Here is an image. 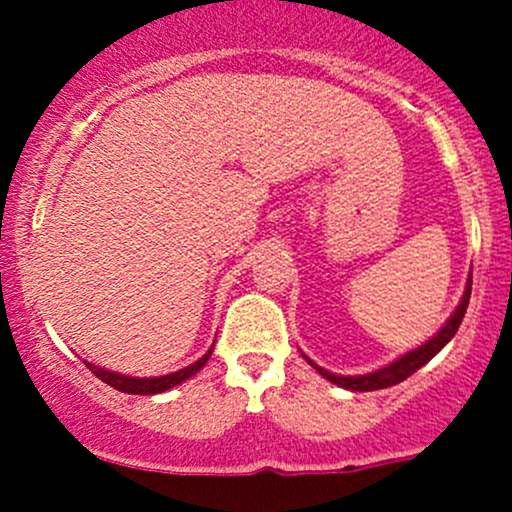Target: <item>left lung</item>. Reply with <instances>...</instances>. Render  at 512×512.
Listing matches in <instances>:
<instances>
[{
    "mask_svg": "<svg viewBox=\"0 0 512 512\" xmlns=\"http://www.w3.org/2000/svg\"><path fill=\"white\" fill-rule=\"evenodd\" d=\"M471 285H473V275H468V282H466V289H463L461 302H458V307L453 309L451 317L446 319V324H443V327L438 329V332L433 334L428 342H423L421 347L411 349V352L401 354L399 359L389 361V364L381 366V369L369 371V374L344 376V374H332V371H327L324 366L314 364L307 354H302V356L307 359V364L312 366V369H317V374H322L327 381H332V384L342 386V389H349V391H376V389H389V386L401 384V381L409 379L414 371L421 369L423 364H428L433 356L441 352V349L446 347L453 337H456L458 327H461L463 317H466L468 302H471Z\"/></svg>",
    "mask_w": 512,
    "mask_h": 512,
    "instance_id": "left-lung-1",
    "label": "left lung"
}]
</instances>
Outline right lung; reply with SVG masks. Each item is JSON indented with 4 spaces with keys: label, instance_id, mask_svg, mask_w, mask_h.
Here are the masks:
<instances>
[{
    "label": "right lung",
    "instance_id": "add662e5",
    "mask_svg": "<svg viewBox=\"0 0 512 512\" xmlns=\"http://www.w3.org/2000/svg\"><path fill=\"white\" fill-rule=\"evenodd\" d=\"M210 354H213V347L208 349L203 356H200L195 364H188L185 369H178L173 371V374H165V376H151V379H146V376H126V374H118V371H108V369H101V366L91 364V361H84L86 366H89L91 371L98 376L101 381H106L108 386H113V389L123 391V394H141V396H151V394H163V391L173 389V386L183 384L185 379H190V376L198 374L200 369H203L205 364H208Z\"/></svg>",
    "mask_w": 512,
    "mask_h": 512
}]
</instances>
